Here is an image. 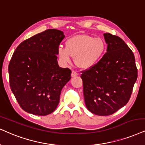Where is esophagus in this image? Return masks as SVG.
I'll list each match as a JSON object with an SVG mask.
<instances>
[{"label": "esophagus", "mask_w": 145, "mask_h": 145, "mask_svg": "<svg viewBox=\"0 0 145 145\" xmlns=\"http://www.w3.org/2000/svg\"><path fill=\"white\" fill-rule=\"evenodd\" d=\"M78 75V73L76 72V71H72V72H71V76H72V77H74V76H76Z\"/></svg>", "instance_id": "obj_1"}]
</instances>
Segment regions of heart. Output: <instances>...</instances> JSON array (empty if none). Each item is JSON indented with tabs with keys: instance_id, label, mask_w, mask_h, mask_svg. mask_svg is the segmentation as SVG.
<instances>
[{
	"instance_id": "1",
	"label": "heart",
	"mask_w": 145,
	"mask_h": 145,
	"mask_svg": "<svg viewBox=\"0 0 145 145\" xmlns=\"http://www.w3.org/2000/svg\"><path fill=\"white\" fill-rule=\"evenodd\" d=\"M106 50V42L102 37L78 35L69 38L65 48H59L58 54L64 63L70 64L74 57L78 67L87 69L103 58Z\"/></svg>"
}]
</instances>
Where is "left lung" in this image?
Returning a JSON list of instances; mask_svg holds the SVG:
<instances>
[{
    "label": "left lung",
    "mask_w": 145,
    "mask_h": 145,
    "mask_svg": "<svg viewBox=\"0 0 145 145\" xmlns=\"http://www.w3.org/2000/svg\"><path fill=\"white\" fill-rule=\"evenodd\" d=\"M107 52L93 67L81 71L87 108L98 116L112 115L131 97L138 70L133 51L120 37L104 33Z\"/></svg>",
    "instance_id": "1"
}]
</instances>
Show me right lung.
I'll return each mask as SVG.
<instances>
[{
	"mask_svg": "<svg viewBox=\"0 0 145 145\" xmlns=\"http://www.w3.org/2000/svg\"><path fill=\"white\" fill-rule=\"evenodd\" d=\"M63 32L50 29L21 42L8 64L9 84L21 108L46 116L56 110L62 89L71 78L69 68L59 67L58 47Z\"/></svg>",
	"mask_w": 145,
	"mask_h": 145,
	"instance_id": "right-lung-1",
	"label": "right lung"
}]
</instances>
